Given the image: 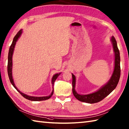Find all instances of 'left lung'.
<instances>
[{
    "label": "left lung",
    "instance_id": "1",
    "mask_svg": "<svg viewBox=\"0 0 129 129\" xmlns=\"http://www.w3.org/2000/svg\"><path fill=\"white\" fill-rule=\"evenodd\" d=\"M110 41L112 43L114 52L115 53V65L112 75L109 81L106 85L103 86L97 91L92 93L85 95L80 94L77 93L75 91V88L76 78L74 75L72 74V77H73L72 84H73V94L75 97L79 101L82 102L91 104L99 102L106 97L108 95H109L117 86L119 81L120 76V53L117 46V43H116L115 38L112 36Z\"/></svg>",
    "mask_w": 129,
    "mask_h": 129
}]
</instances>
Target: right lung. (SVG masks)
<instances>
[{
    "label": "right lung",
    "mask_w": 129,
    "mask_h": 129,
    "mask_svg": "<svg viewBox=\"0 0 129 129\" xmlns=\"http://www.w3.org/2000/svg\"><path fill=\"white\" fill-rule=\"evenodd\" d=\"M22 32V29H20V30L17 32V34L14 37L13 42L11 43V45L10 47L9 50V54H8V76H9V80L10 81V82L13 86L15 88L16 90L19 92L21 94L22 96L25 98L27 100H28L29 101H44V100H47L49 99L52 95L53 94V90L52 92L51 93V94L48 95V96H45V97H34V96H30V95H28L27 94H25L21 92H20L19 89L17 88L16 87L15 85L14 84V82L13 79V76H12V67H13V53H14V48L15 46V44L16 43V42L18 40V39L19 38V37L21 36V34ZM61 74V73H58L55 74L52 77V85L53 86L54 85V83L56 79H57V77L60 75V74Z\"/></svg>",
    "instance_id": "obj_1"
}]
</instances>
